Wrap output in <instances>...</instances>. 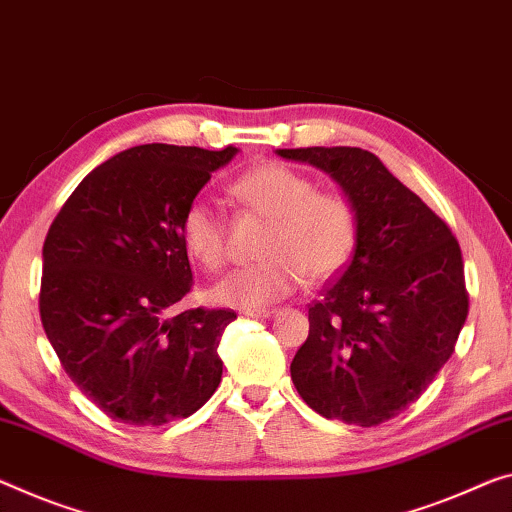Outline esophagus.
Listing matches in <instances>:
<instances>
[{
    "instance_id": "1",
    "label": "esophagus",
    "mask_w": 512,
    "mask_h": 512,
    "mask_svg": "<svg viewBox=\"0 0 512 512\" xmlns=\"http://www.w3.org/2000/svg\"><path fill=\"white\" fill-rule=\"evenodd\" d=\"M245 313L251 318H272V316H277L279 309H249Z\"/></svg>"
}]
</instances>
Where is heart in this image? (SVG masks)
<instances>
[{"mask_svg":"<svg viewBox=\"0 0 512 512\" xmlns=\"http://www.w3.org/2000/svg\"><path fill=\"white\" fill-rule=\"evenodd\" d=\"M242 206L267 217L261 263L231 272L212 288V300L231 309H261L293 293L297 283L325 281L355 254L359 217L348 196L316 192L311 178L279 162L247 169L231 185ZM187 254L206 270L226 261L224 224L208 203L194 201L180 222Z\"/></svg>","mask_w":512,"mask_h":512,"instance_id":"1","label":"heart"}]
</instances>
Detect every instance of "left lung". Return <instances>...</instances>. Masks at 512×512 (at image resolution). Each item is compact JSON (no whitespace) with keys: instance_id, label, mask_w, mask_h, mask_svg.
<instances>
[{"instance_id":"left-lung-1","label":"left lung","mask_w":512,"mask_h":512,"mask_svg":"<svg viewBox=\"0 0 512 512\" xmlns=\"http://www.w3.org/2000/svg\"><path fill=\"white\" fill-rule=\"evenodd\" d=\"M277 155L325 171L359 217L352 261L311 304L309 338L290 377L325 419L380 426L414 403L453 355L469 311L460 245L364 148H277Z\"/></svg>"}]
</instances>
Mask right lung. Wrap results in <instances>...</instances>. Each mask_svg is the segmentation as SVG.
<instances>
[{"label":"right lung","instance_id":"add662e5","mask_svg":"<svg viewBox=\"0 0 512 512\" xmlns=\"http://www.w3.org/2000/svg\"><path fill=\"white\" fill-rule=\"evenodd\" d=\"M238 148L144 144L109 157L68 196L43 245L41 320L61 366L130 426L194 414L222 382L231 309L174 313L192 288L180 222Z\"/></svg>","mask_w":512,"mask_h":512}]
</instances>
